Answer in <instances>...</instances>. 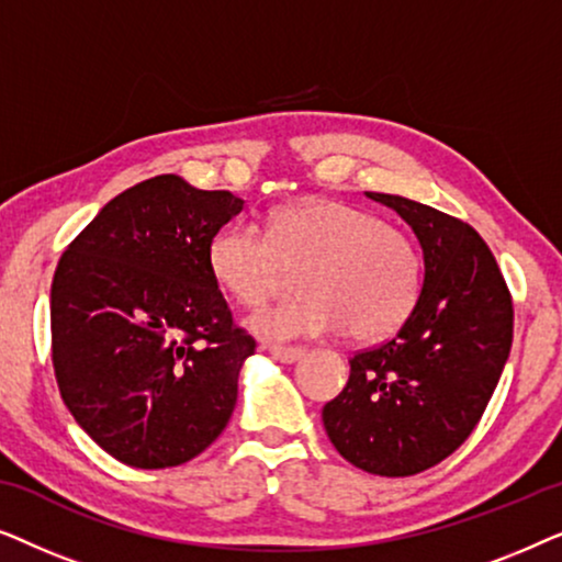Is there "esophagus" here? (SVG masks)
I'll return each mask as SVG.
<instances>
[{"mask_svg": "<svg viewBox=\"0 0 562 562\" xmlns=\"http://www.w3.org/2000/svg\"><path fill=\"white\" fill-rule=\"evenodd\" d=\"M268 352H271L273 358H279L281 363H294V360L302 358L306 350L304 348H291V345H271Z\"/></svg>", "mask_w": 562, "mask_h": 562, "instance_id": "34e87169", "label": "esophagus"}]
</instances>
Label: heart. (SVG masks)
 I'll return each mask as SVG.
<instances>
[{
    "instance_id": "heart-1",
    "label": "heart",
    "mask_w": 562,
    "mask_h": 562,
    "mask_svg": "<svg viewBox=\"0 0 562 562\" xmlns=\"http://www.w3.org/2000/svg\"><path fill=\"white\" fill-rule=\"evenodd\" d=\"M212 279L243 304H260L299 268L302 296L263 306L248 327L263 340L335 335L371 342L394 335L417 310L425 258L402 227L340 199L310 196L276 210L266 233L222 227L206 250Z\"/></svg>"
}]
</instances>
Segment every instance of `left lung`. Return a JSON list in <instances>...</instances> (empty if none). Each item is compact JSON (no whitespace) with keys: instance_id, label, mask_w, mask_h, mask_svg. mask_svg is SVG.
<instances>
[{"instance_id":"left-lung-1","label":"left lung","mask_w":562,"mask_h":562,"mask_svg":"<svg viewBox=\"0 0 562 562\" xmlns=\"http://www.w3.org/2000/svg\"><path fill=\"white\" fill-rule=\"evenodd\" d=\"M414 229L425 256L417 310L391 340L358 350L322 409L327 437L360 471L402 479L468 440L512 350L514 304L494 252L468 222L366 191Z\"/></svg>"}]
</instances>
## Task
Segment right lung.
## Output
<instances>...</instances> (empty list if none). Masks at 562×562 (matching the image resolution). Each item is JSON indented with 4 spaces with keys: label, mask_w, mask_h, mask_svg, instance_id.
<instances>
[{
    "label": "right lung",
    "mask_w": 562,
    "mask_h": 562,
    "mask_svg": "<svg viewBox=\"0 0 562 562\" xmlns=\"http://www.w3.org/2000/svg\"><path fill=\"white\" fill-rule=\"evenodd\" d=\"M243 204L156 176L114 196L58 260L50 350L60 398L120 463H187L233 417L256 340L235 325L206 250Z\"/></svg>",
    "instance_id": "obj_1"
}]
</instances>
